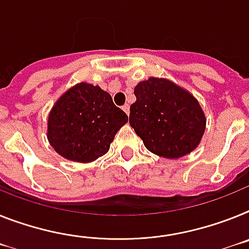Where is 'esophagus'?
<instances>
[{
  "label": "esophagus",
  "mask_w": 249,
  "mask_h": 249,
  "mask_svg": "<svg viewBox=\"0 0 249 249\" xmlns=\"http://www.w3.org/2000/svg\"><path fill=\"white\" fill-rule=\"evenodd\" d=\"M123 110H124L126 115L130 114V106H129V104H125V105L123 106Z\"/></svg>",
  "instance_id": "obj_1"
}]
</instances>
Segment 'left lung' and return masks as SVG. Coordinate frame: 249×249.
Returning a JSON list of instances; mask_svg holds the SVG:
<instances>
[{"label":"left lung","mask_w":249,"mask_h":249,"mask_svg":"<svg viewBox=\"0 0 249 249\" xmlns=\"http://www.w3.org/2000/svg\"><path fill=\"white\" fill-rule=\"evenodd\" d=\"M134 95L129 123L148 150L175 160L199 145L206 119L189 91L168 79L150 77L135 86Z\"/></svg>","instance_id":"1"}]
</instances>
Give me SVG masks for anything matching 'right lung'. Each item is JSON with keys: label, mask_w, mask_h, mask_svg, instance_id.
I'll use <instances>...</instances> for the list:
<instances>
[{"label": "right lung", "mask_w": 249, "mask_h": 249, "mask_svg": "<svg viewBox=\"0 0 249 249\" xmlns=\"http://www.w3.org/2000/svg\"><path fill=\"white\" fill-rule=\"evenodd\" d=\"M128 121L111 96L81 82L60 96L48 118V141L66 160L89 163L107 153L115 134Z\"/></svg>", "instance_id": "add662e5"}]
</instances>
